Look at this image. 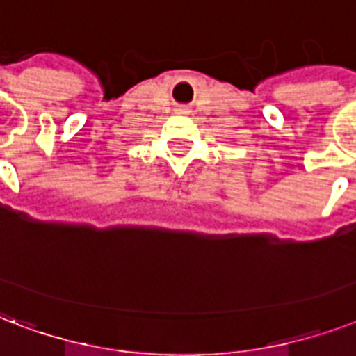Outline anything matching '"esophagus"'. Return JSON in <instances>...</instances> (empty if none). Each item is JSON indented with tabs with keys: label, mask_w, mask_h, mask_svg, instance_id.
I'll list each match as a JSON object with an SVG mask.
<instances>
[{
	"label": "esophagus",
	"mask_w": 356,
	"mask_h": 356,
	"mask_svg": "<svg viewBox=\"0 0 356 356\" xmlns=\"http://www.w3.org/2000/svg\"><path fill=\"white\" fill-rule=\"evenodd\" d=\"M180 111H181V113H186V111H184V109H180Z\"/></svg>",
	"instance_id": "1"
}]
</instances>
